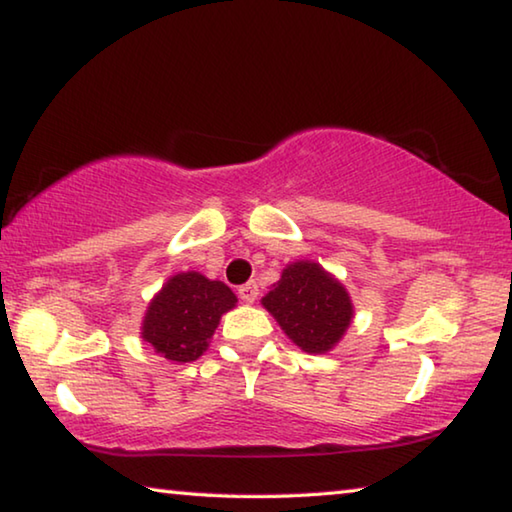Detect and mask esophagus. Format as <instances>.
<instances>
[{
	"label": "esophagus",
	"mask_w": 512,
	"mask_h": 512,
	"mask_svg": "<svg viewBox=\"0 0 512 512\" xmlns=\"http://www.w3.org/2000/svg\"><path fill=\"white\" fill-rule=\"evenodd\" d=\"M257 293H259V289H257L255 282H246V284H241V287H239V298L248 302V305H250V302L257 300Z\"/></svg>",
	"instance_id": "esophagus-1"
}]
</instances>
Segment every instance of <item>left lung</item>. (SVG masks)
Listing matches in <instances>:
<instances>
[{
	"instance_id": "8db88e82",
	"label": "left lung",
	"mask_w": 512,
	"mask_h": 512,
	"mask_svg": "<svg viewBox=\"0 0 512 512\" xmlns=\"http://www.w3.org/2000/svg\"><path fill=\"white\" fill-rule=\"evenodd\" d=\"M262 307L307 354L334 350L354 318L348 289L314 259L284 266L280 280L262 298Z\"/></svg>"
}]
</instances>
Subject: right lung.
<instances>
[{
    "label": "right lung",
    "instance_id": "obj_1",
    "mask_svg": "<svg viewBox=\"0 0 512 512\" xmlns=\"http://www.w3.org/2000/svg\"><path fill=\"white\" fill-rule=\"evenodd\" d=\"M235 307L228 284L198 271L176 273L151 298L140 334L167 361L192 363L210 348L221 316Z\"/></svg>",
    "mask_w": 512,
    "mask_h": 512
}]
</instances>
